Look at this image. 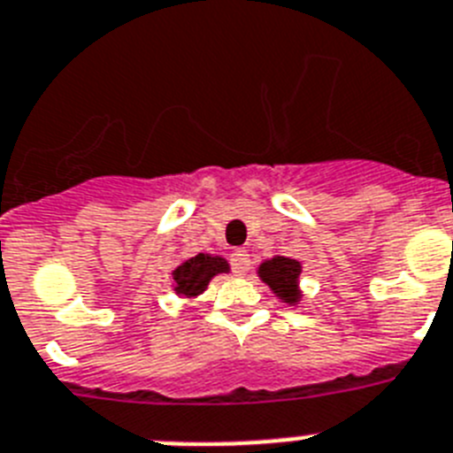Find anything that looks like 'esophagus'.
Here are the masks:
<instances>
[{
    "label": "esophagus",
    "instance_id": "obj_1",
    "mask_svg": "<svg viewBox=\"0 0 453 453\" xmlns=\"http://www.w3.org/2000/svg\"><path fill=\"white\" fill-rule=\"evenodd\" d=\"M230 265H232V271L237 275H246L250 269V257L246 250H234V253L230 255Z\"/></svg>",
    "mask_w": 453,
    "mask_h": 453
}]
</instances>
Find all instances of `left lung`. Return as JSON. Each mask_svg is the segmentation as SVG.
Segmentation results:
<instances>
[{"label":"left lung","instance_id":"left-lung-1","mask_svg":"<svg viewBox=\"0 0 453 453\" xmlns=\"http://www.w3.org/2000/svg\"><path fill=\"white\" fill-rule=\"evenodd\" d=\"M262 282L271 287V292L280 298L287 305H296L301 301V289H298V275H301V262L289 257H271L262 262L257 269Z\"/></svg>","mask_w":453,"mask_h":453}]
</instances>
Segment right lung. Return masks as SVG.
<instances>
[{"label":"right lung","instance_id":"right-lung-1","mask_svg":"<svg viewBox=\"0 0 453 453\" xmlns=\"http://www.w3.org/2000/svg\"><path fill=\"white\" fill-rule=\"evenodd\" d=\"M230 265L221 255L198 253L196 257L184 259L178 269L173 271V282H175V294L187 298L200 296L207 289L210 280L219 273H227Z\"/></svg>","mask_w":453,"mask_h":453}]
</instances>
